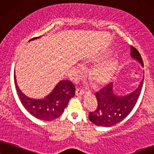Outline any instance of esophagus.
I'll return each instance as SVG.
<instances>
[{
  "instance_id": "1",
  "label": "esophagus",
  "mask_w": 154,
  "mask_h": 154,
  "mask_svg": "<svg viewBox=\"0 0 154 154\" xmlns=\"http://www.w3.org/2000/svg\"><path fill=\"white\" fill-rule=\"evenodd\" d=\"M75 94L77 96H81V95H83L84 94H85V91L82 90V89H76Z\"/></svg>"
}]
</instances>
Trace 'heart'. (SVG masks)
<instances>
[{
  "label": "heart",
  "instance_id": "1",
  "mask_svg": "<svg viewBox=\"0 0 154 154\" xmlns=\"http://www.w3.org/2000/svg\"><path fill=\"white\" fill-rule=\"evenodd\" d=\"M105 57L104 55H100L93 60L94 63L102 60ZM119 66V62L116 58L112 57L107 59L101 63H97L94 67L91 69L89 72V77L92 81L97 85H102L107 83L112 76L115 74ZM77 68H81L79 65Z\"/></svg>",
  "mask_w": 154,
  "mask_h": 154
}]
</instances>
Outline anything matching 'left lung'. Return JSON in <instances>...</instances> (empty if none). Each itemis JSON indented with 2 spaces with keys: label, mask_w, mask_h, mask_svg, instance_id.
<instances>
[{
  "label": "left lung",
  "mask_w": 154,
  "mask_h": 154,
  "mask_svg": "<svg viewBox=\"0 0 154 154\" xmlns=\"http://www.w3.org/2000/svg\"><path fill=\"white\" fill-rule=\"evenodd\" d=\"M131 57L137 60L142 66L143 63L139 51L131 46ZM143 78L138 88L126 96L116 95L113 91V84L110 83L97 91L95 94L97 107L90 112L89 119L95 125L109 127L122 122L129 115L137 103L143 86Z\"/></svg>",
  "instance_id": "left-lung-1"
}]
</instances>
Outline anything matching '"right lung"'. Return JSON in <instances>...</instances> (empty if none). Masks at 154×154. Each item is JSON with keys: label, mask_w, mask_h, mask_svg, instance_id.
I'll return each mask as SVG.
<instances>
[{"label": "right lung", "mask_w": 154, "mask_h": 154, "mask_svg": "<svg viewBox=\"0 0 154 154\" xmlns=\"http://www.w3.org/2000/svg\"><path fill=\"white\" fill-rule=\"evenodd\" d=\"M37 37L30 40H35ZM14 81L17 95L25 109L31 115L38 119L52 121L60 117L67 106L71 98L75 96V87L69 80H62L57 83L55 87L48 96L40 100H35L27 97L19 89L14 75Z\"/></svg>", "instance_id": "add662e5"}]
</instances>
